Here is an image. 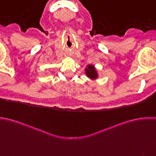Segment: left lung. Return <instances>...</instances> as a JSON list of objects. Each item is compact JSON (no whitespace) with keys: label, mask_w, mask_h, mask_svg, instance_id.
<instances>
[{"label":"left lung","mask_w":156,"mask_h":156,"mask_svg":"<svg viewBox=\"0 0 156 156\" xmlns=\"http://www.w3.org/2000/svg\"><path fill=\"white\" fill-rule=\"evenodd\" d=\"M86 73H87V77H89L90 78H96L98 77L97 72H96L95 69L93 65H88L87 69H86Z\"/></svg>","instance_id":"8db88e82"}]
</instances>
